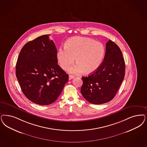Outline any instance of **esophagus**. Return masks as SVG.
<instances>
[{
    "instance_id": "34e87169",
    "label": "esophagus",
    "mask_w": 147,
    "mask_h": 147,
    "mask_svg": "<svg viewBox=\"0 0 147 147\" xmlns=\"http://www.w3.org/2000/svg\"><path fill=\"white\" fill-rule=\"evenodd\" d=\"M73 78H74V76H71V75H70V76H69V80H71V79H73Z\"/></svg>"
}]
</instances>
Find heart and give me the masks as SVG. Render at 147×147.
Segmentation results:
<instances>
[{
	"mask_svg": "<svg viewBox=\"0 0 147 147\" xmlns=\"http://www.w3.org/2000/svg\"><path fill=\"white\" fill-rule=\"evenodd\" d=\"M105 54L104 45L93 39L74 37L66 42L65 47L60 48L57 53L60 66L66 69L76 61V65L68 71L71 73L79 74L84 71L90 74L96 71L101 65Z\"/></svg>",
	"mask_w": 147,
	"mask_h": 147,
	"instance_id": "heart-1",
	"label": "heart"
}]
</instances>
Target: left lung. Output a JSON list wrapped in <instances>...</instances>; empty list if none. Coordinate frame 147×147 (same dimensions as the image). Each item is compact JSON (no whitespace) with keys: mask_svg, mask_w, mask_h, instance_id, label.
Segmentation results:
<instances>
[{"mask_svg":"<svg viewBox=\"0 0 147 147\" xmlns=\"http://www.w3.org/2000/svg\"><path fill=\"white\" fill-rule=\"evenodd\" d=\"M125 76V62L116 44L109 40L100 66L89 76L82 77L81 93L87 101L102 104L115 97Z\"/></svg>","mask_w":147,"mask_h":147,"instance_id":"8db88e82","label":"left lung"}]
</instances>
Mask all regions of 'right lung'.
Here are the masks:
<instances>
[{
  "label": "right lung",
  "mask_w": 147,
  "mask_h": 147,
  "mask_svg": "<svg viewBox=\"0 0 147 147\" xmlns=\"http://www.w3.org/2000/svg\"><path fill=\"white\" fill-rule=\"evenodd\" d=\"M40 36L22 48L16 75L22 91L31 101L40 105L54 102L68 81L57 65V49L49 36Z\"/></svg>",
  "instance_id": "right-lung-1"
}]
</instances>
